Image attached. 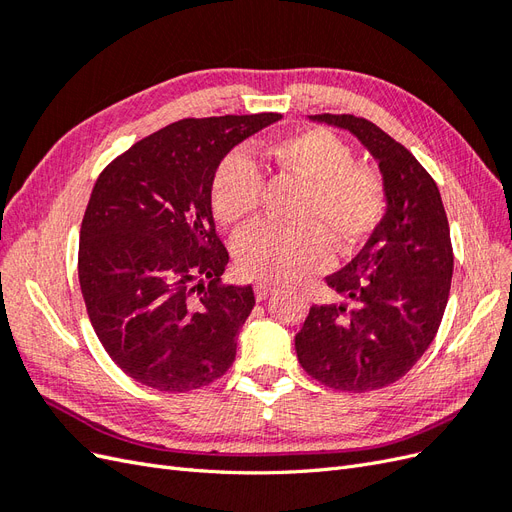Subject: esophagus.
Masks as SVG:
<instances>
[{
    "mask_svg": "<svg viewBox=\"0 0 512 512\" xmlns=\"http://www.w3.org/2000/svg\"><path fill=\"white\" fill-rule=\"evenodd\" d=\"M254 292H256V301H265L275 292V286L267 284V282H260L254 286Z\"/></svg>",
    "mask_w": 512,
    "mask_h": 512,
    "instance_id": "1",
    "label": "esophagus"
}]
</instances>
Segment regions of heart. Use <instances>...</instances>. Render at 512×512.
I'll list each match as a JSON object with an SVG mask.
<instances>
[{"label":"heart","mask_w":512,"mask_h":512,"mask_svg":"<svg viewBox=\"0 0 512 512\" xmlns=\"http://www.w3.org/2000/svg\"><path fill=\"white\" fill-rule=\"evenodd\" d=\"M258 156L277 175L305 183L301 228L258 222L235 241L239 269L254 280L288 282L329 267L331 241L339 250L361 247L380 226L386 209L376 170L352 162V149L333 132L312 128L286 134ZM258 166L235 151L220 162L211 181V207L224 226L250 220L260 205Z\"/></svg>","instance_id":"1"}]
</instances>
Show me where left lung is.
<instances>
[{
	"label": "left lung",
	"instance_id": "1",
	"mask_svg": "<svg viewBox=\"0 0 512 512\" xmlns=\"http://www.w3.org/2000/svg\"><path fill=\"white\" fill-rule=\"evenodd\" d=\"M352 132L378 160L386 211L374 235L327 284L348 303L312 305L294 337L301 367L335 391L365 393L406 376L444 316L453 245L436 181L376 123L309 115Z\"/></svg>",
	"mask_w": 512,
	"mask_h": 512
}]
</instances>
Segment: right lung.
<instances>
[{
    "label": "right lung",
    "instance_id": "obj_1",
    "mask_svg": "<svg viewBox=\"0 0 512 512\" xmlns=\"http://www.w3.org/2000/svg\"><path fill=\"white\" fill-rule=\"evenodd\" d=\"M280 113L181 119L108 164L79 243L87 314L108 356L156 391L185 393L224 376L256 303L224 286L211 181L226 153Z\"/></svg>",
    "mask_w": 512,
    "mask_h": 512
}]
</instances>
